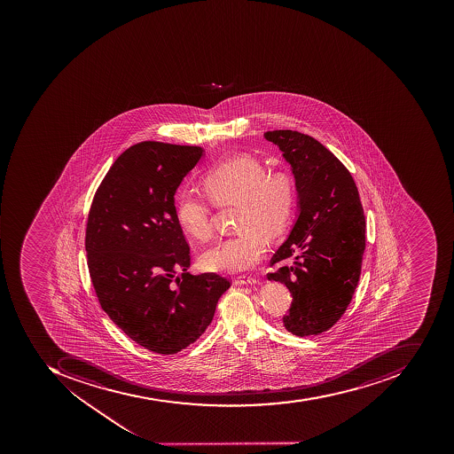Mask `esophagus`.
<instances>
[{
    "instance_id": "esophagus-1",
    "label": "esophagus",
    "mask_w": 454,
    "mask_h": 454,
    "mask_svg": "<svg viewBox=\"0 0 454 454\" xmlns=\"http://www.w3.org/2000/svg\"><path fill=\"white\" fill-rule=\"evenodd\" d=\"M258 283L257 279L254 278H236L235 285H255Z\"/></svg>"
}]
</instances>
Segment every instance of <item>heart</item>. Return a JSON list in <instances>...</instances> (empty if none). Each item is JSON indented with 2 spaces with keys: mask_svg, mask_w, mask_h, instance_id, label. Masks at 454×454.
Returning <instances> with one entry per match:
<instances>
[{
  "mask_svg": "<svg viewBox=\"0 0 454 454\" xmlns=\"http://www.w3.org/2000/svg\"><path fill=\"white\" fill-rule=\"evenodd\" d=\"M204 193L218 206L238 203L235 235L221 239L204 251L200 265L211 272L238 274L253 270L264 257L267 239L286 231L296 207V187L286 172L268 171L254 155L240 154L209 168L201 177ZM176 219L182 231L196 240L213 236L208 200L192 192L176 199Z\"/></svg>",
  "mask_w": 454,
  "mask_h": 454,
  "instance_id": "b5f03b06",
  "label": "heart"
}]
</instances>
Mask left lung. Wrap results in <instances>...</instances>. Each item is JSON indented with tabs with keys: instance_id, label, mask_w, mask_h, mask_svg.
I'll use <instances>...</instances> for the list:
<instances>
[{
	"instance_id": "8db88e82",
	"label": "left lung",
	"mask_w": 454,
	"mask_h": 454,
	"mask_svg": "<svg viewBox=\"0 0 454 454\" xmlns=\"http://www.w3.org/2000/svg\"><path fill=\"white\" fill-rule=\"evenodd\" d=\"M292 167L300 215L270 265L293 301L283 325L296 336L328 331L348 309L365 250V216L350 172L318 140L296 130L265 132Z\"/></svg>"
}]
</instances>
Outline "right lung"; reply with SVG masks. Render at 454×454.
I'll list each match as a JSON object with an SVG mask.
<instances>
[{
    "label": "right lung",
    "mask_w": 454,
    "mask_h": 454,
    "mask_svg": "<svg viewBox=\"0 0 454 454\" xmlns=\"http://www.w3.org/2000/svg\"><path fill=\"white\" fill-rule=\"evenodd\" d=\"M204 150L142 142L116 158L87 218V267L101 309L147 350L175 354L208 328L228 278L190 275L175 193Z\"/></svg>",
    "instance_id": "right-lung-1"
}]
</instances>
